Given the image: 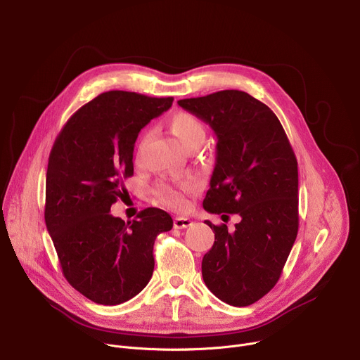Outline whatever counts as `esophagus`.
<instances>
[{
  "mask_svg": "<svg viewBox=\"0 0 360 360\" xmlns=\"http://www.w3.org/2000/svg\"><path fill=\"white\" fill-rule=\"evenodd\" d=\"M189 226H193V221H191V220L186 219V217H176V219L174 220V227L178 229V230L186 229V227H189Z\"/></svg>",
  "mask_w": 360,
  "mask_h": 360,
  "instance_id": "esophagus-1",
  "label": "esophagus"
}]
</instances>
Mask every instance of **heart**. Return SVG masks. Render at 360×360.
Returning <instances> with one entry per match:
<instances>
[{
    "label": "heart",
    "mask_w": 360,
    "mask_h": 360,
    "mask_svg": "<svg viewBox=\"0 0 360 360\" xmlns=\"http://www.w3.org/2000/svg\"><path fill=\"white\" fill-rule=\"evenodd\" d=\"M169 130L176 137V140L181 143L184 149L193 146V145H201L205 137V129L201 123V120L189 112H176L169 118ZM149 139V134H143L137 152L140 153L145 148L146 141ZM197 182L194 179H185L179 184L169 185V184H160L156 189V197L160 202L165 205L171 207L174 210H184L188 205V197L195 193Z\"/></svg>",
    "instance_id": "heart-1"
}]
</instances>
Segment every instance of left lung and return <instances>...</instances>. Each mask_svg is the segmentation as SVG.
Returning a JSON list of instances; mask_svg holds the SVG:
<instances>
[{
  "instance_id": "1",
  "label": "left lung",
  "mask_w": 360,
  "mask_h": 360,
  "mask_svg": "<svg viewBox=\"0 0 360 360\" xmlns=\"http://www.w3.org/2000/svg\"><path fill=\"white\" fill-rule=\"evenodd\" d=\"M178 104L217 136L204 210L240 215L233 231L205 221L215 240L202 257L204 282L223 302L250 305L274 288L297 238V158L274 111L248 92L226 89Z\"/></svg>"
}]
</instances>
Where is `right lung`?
<instances>
[{"mask_svg":"<svg viewBox=\"0 0 360 360\" xmlns=\"http://www.w3.org/2000/svg\"><path fill=\"white\" fill-rule=\"evenodd\" d=\"M174 98L108 91L81 107L56 137L46 172L44 221L66 281L88 300L118 305L149 283L153 245L172 217L145 208L137 220L110 214L127 195L139 131Z\"/></svg>","mask_w":360,"mask_h":360,"instance_id":"obj_1","label":"right lung"}]
</instances>
